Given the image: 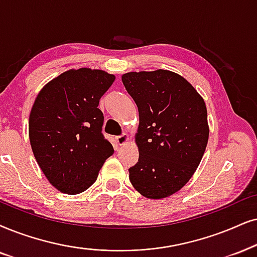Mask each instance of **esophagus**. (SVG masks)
Masks as SVG:
<instances>
[{"label": "esophagus", "instance_id": "obj_1", "mask_svg": "<svg viewBox=\"0 0 257 257\" xmlns=\"http://www.w3.org/2000/svg\"><path fill=\"white\" fill-rule=\"evenodd\" d=\"M116 142H117L118 146H124L125 144H128L129 142V136L126 134L117 136V138H116Z\"/></svg>", "mask_w": 257, "mask_h": 257}]
</instances>
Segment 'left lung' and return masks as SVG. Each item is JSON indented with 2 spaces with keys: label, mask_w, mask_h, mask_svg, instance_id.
Listing matches in <instances>:
<instances>
[{
  "label": "left lung",
  "mask_w": 257,
  "mask_h": 257,
  "mask_svg": "<svg viewBox=\"0 0 257 257\" xmlns=\"http://www.w3.org/2000/svg\"><path fill=\"white\" fill-rule=\"evenodd\" d=\"M139 109V161L129 179L140 194L162 199L180 191L199 166L207 141L205 102L180 74L168 70L122 74Z\"/></svg>",
  "instance_id": "1"
}]
</instances>
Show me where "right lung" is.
I'll return each instance as SVG.
<instances>
[{"label": "right lung", "mask_w": 257, "mask_h": 257, "mask_svg": "<svg viewBox=\"0 0 257 257\" xmlns=\"http://www.w3.org/2000/svg\"><path fill=\"white\" fill-rule=\"evenodd\" d=\"M115 78L103 70L71 69L48 82L34 100L29 142L42 173L60 192L86 191L113 154L97 106Z\"/></svg>", "instance_id": "1"}]
</instances>
